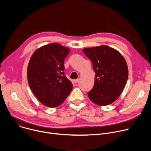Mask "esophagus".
<instances>
[{
    "label": "esophagus",
    "mask_w": 151,
    "mask_h": 151,
    "mask_svg": "<svg viewBox=\"0 0 151 151\" xmlns=\"http://www.w3.org/2000/svg\"><path fill=\"white\" fill-rule=\"evenodd\" d=\"M79 81V79H74L73 81H74L75 83H77Z\"/></svg>",
    "instance_id": "obj_1"
}]
</instances>
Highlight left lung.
Masks as SVG:
<instances>
[{"label": "left lung", "mask_w": 151, "mask_h": 151, "mask_svg": "<svg viewBox=\"0 0 151 151\" xmlns=\"http://www.w3.org/2000/svg\"><path fill=\"white\" fill-rule=\"evenodd\" d=\"M93 63L94 85L88 93L90 100L100 106L109 105L121 95L126 85L128 69L124 57L106 45L83 49Z\"/></svg>", "instance_id": "obj_1"}]
</instances>
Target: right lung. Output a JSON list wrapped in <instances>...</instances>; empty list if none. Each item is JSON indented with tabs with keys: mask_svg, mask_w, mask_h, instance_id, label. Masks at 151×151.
<instances>
[{
	"mask_svg": "<svg viewBox=\"0 0 151 151\" xmlns=\"http://www.w3.org/2000/svg\"><path fill=\"white\" fill-rule=\"evenodd\" d=\"M70 50L57 43L37 49L32 55L27 68L29 87L44 105L55 107L70 94L73 85L64 75V60Z\"/></svg>",
	"mask_w": 151,
	"mask_h": 151,
	"instance_id": "add662e5",
	"label": "right lung"
}]
</instances>
